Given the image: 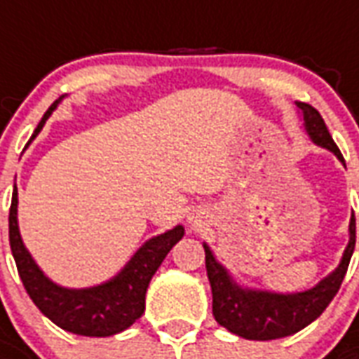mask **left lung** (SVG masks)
Segmentation results:
<instances>
[{
    "mask_svg": "<svg viewBox=\"0 0 359 359\" xmlns=\"http://www.w3.org/2000/svg\"><path fill=\"white\" fill-rule=\"evenodd\" d=\"M298 109L304 113V125L311 140L331 149L344 163L339 146L334 144L323 117L309 103L298 102ZM355 248V217L350 219V242H348L342 262L331 275L323 278L311 290L298 294H275L264 290L241 288L229 277V273L213 257L208 244L205 250V269L213 294V316L221 327L248 340H275L294 334L308 327L323 313L327 306L339 292L342 278L346 275L350 257Z\"/></svg>",
    "mask_w": 359,
    "mask_h": 359,
    "instance_id": "1",
    "label": "left lung"
}]
</instances>
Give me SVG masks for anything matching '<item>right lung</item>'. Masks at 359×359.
Masks as SVG:
<instances>
[{
    "label": "right lung",
    "mask_w": 359,
    "mask_h": 359,
    "mask_svg": "<svg viewBox=\"0 0 359 359\" xmlns=\"http://www.w3.org/2000/svg\"><path fill=\"white\" fill-rule=\"evenodd\" d=\"M59 100L51 103L50 109L43 113L30 140H34L42 130L43 123L48 121L51 111L57 107ZM17 203L19 200L15 187L9 210V244L20 280L43 316L61 329L82 337H111L125 331L136 319H140L146 309V290L149 280L156 275L169 250L184 236V229L180 225L175 226L172 231L146 242L126 264L125 269L115 278H111L109 283L94 288L69 290L53 285L38 269L34 259L25 248L17 225Z\"/></svg>",
    "instance_id": "add662e5"
}]
</instances>
